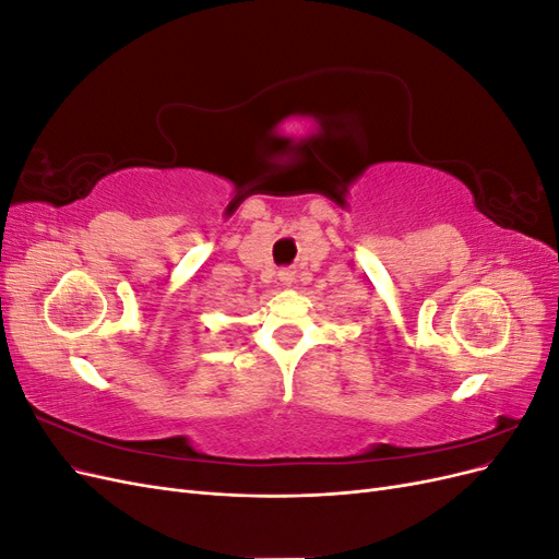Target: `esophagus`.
<instances>
[{
	"instance_id": "esophagus-1",
	"label": "esophagus",
	"mask_w": 559,
	"mask_h": 559,
	"mask_svg": "<svg viewBox=\"0 0 559 559\" xmlns=\"http://www.w3.org/2000/svg\"><path fill=\"white\" fill-rule=\"evenodd\" d=\"M280 282H282L284 286H292V284L296 282V270H294V267H282V270H280Z\"/></svg>"
}]
</instances>
